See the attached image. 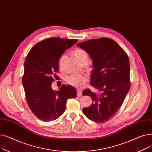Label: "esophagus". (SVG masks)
I'll use <instances>...</instances> for the list:
<instances>
[{"label": "esophagus", "mask_w": 152, "mask_h": 152, "mask_svg": "<svg viewBox=\"0 0 152 152\" xmlns=\"http://www.w3.org/2000/svg\"><path fill=\"white\" fill-rule=\"evenodd\" d=\"M77 94L78 97H81L83 94H82V91L80 89H77Z\"/></svg>", "instance_id": "obj_1"}]
</instances>
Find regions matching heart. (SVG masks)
<instances>
[{"label":"heart","instance_id":"b5f03b06","mask_svg":"<svg viewBox=\"0 0 152 152\" xmlns=\"http://www.w3.org/2000/svg\"><path fill=\"white\" fill-rule=\"evenodd\" d=\"M74 54L76 60L79 63H87L88 60V56L85 50L81 49H77L75 50ZM62 58L63 57L61 58L60 61ZM87 80V77L86 75H71L66 77L65 82L67 84L79 88L84 85Z\"/></svg>","mask_w":152,"mask_h":152}]
</instances>
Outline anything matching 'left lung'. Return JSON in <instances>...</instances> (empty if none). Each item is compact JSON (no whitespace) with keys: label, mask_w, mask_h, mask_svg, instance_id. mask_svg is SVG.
Listing matches in <instances>:
<instances>
[{"label":"left lung","mask_w":152,"mask_h":152,"mask_svg":"<svg viewBox=\"0 0 152 152\" xmlns=\"http://www.w3.org/2000/svg\"><path fill=\"white\" fill-rule=\"evenodd\" d=\"M93 60L91 85L97 92L85 89L83 95L92 99L84 108L87 118L98 123L109 121L121 108L130 89V64L126 52L110 38L102 37L78 43Z\"/></svg>","instance_id":"8db88e82"}]
</instances>
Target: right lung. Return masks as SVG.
<instances>
[{"instance_id":"add662e5","label":"right lung","mask_w":152,"mask_h":152,"mask_svg":"<svg viewBox=\"0 0 152 152\" xmlns=\"http://www.w3.org/2000/svg\"><path fill=\"white\" fill-rule=\"evenodd\" d=\"M77 42L74 39L47 38L37 43L26 56L22 79L26 99L32 112L42 121L58 118L67 100L77 96L76 89L70 85L63 84L58 91L52 88L59 71V59Z\"/></svg>"}]
</instances>
